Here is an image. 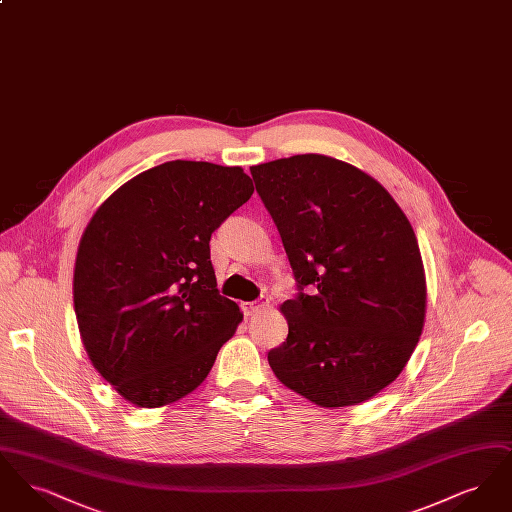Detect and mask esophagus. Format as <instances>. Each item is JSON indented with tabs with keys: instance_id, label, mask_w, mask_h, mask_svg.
Instances as JSON below:
<instances>
[{
	"instance_id": "obj_1",
	"label": "esophagus",
	"mask_w": 512,
	"mask_h": 512,
	"mask_svg": "<svg viewBox=\"0 0 512 512\" xmlns=\"http://www.w3.org/2000/svg\"><path fill=\"white\" fill-rule=\"evenodd\" d=\"M267 303V297H259L257 301H245V303H242V311H244L245 317H251L253 313H257L259 309H263Z\"/></svg>"
}]
</instances>
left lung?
Wrapping results in <instances>:
<instances>
[{
    "instance_id": "left-lung-1",
    "label": "left lung",
    "mask_w": 512,
    "mask_h": 512,
    "mask_svg": "<svg viewBox=\"0 0 512 512\" xmlns=\"http://www.w3.org/2000/svg\"><path fill=\"white\" fill-rule=\"evenodd\" d=\"M290 259L288 338L268 351L276 378L320 407L390 386L422 334L426 280L413 226L386 188L326 155L251 167Z\"/></svg>"
}]
</instances>
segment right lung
<instances>
[{
  "label": "right lung",
  "mask_w": 512,
  "mask_h": 512,
  "mask_svg": "<svg viewBox=\"0 0 512 512\" xmlns=\"http://www.w3.org/2000/svg\"><path fill=\"white\" fill-rule=\"evenodd\" d=\"M253 194L240 167L169 161L107 197L76 253L74 313L99 374L138 407L194 391L244 315L217 290L211 234Z\"/></svg>",
  "instance_id": "obj_1"
}]
</instances>
